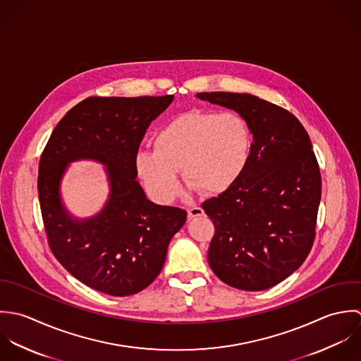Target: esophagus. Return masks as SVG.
I'll return each mask as SVG.
<instances>
[{
  "mask_svg": "<svg viewBox=\"0 0 361 361\" xmlns=\"http://www.w3.org/2000/svg\"><path fill=\"white\" fill-rule=\"evenodd\" d=\"M204 215V209L200 207H194L188 209V219H194V217L202 216Z\"/></svg>",
  "mask_w": 361,
  "mask_h": 361,
  "instance_id": "1",
  "label": "esophagus"
}]
</instances>
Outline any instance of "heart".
Segmentation results:
<instances>
[{
	"mask_svg": "<svg viewBox=\"0 0 361 361\" xmlns=\"http://www.w3.org/2000/svg\"><path fill=\"white\" fill-rule=\"evenodd\" d=\"M153 144L137 152L135 169L153 198L170 204L181 191L178 171L202 194L228 191L248 166L252 135L238 113L191 110L160 128Z\"/></svg>",
	"mask_w": 361,
	"mask_h": 361,
	"instance_id": "b5f03b06",
	"label": "heart"
}]
</instances>
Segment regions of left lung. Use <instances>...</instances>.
I'll return each mask as SVG.
<instances>
[{
  "label": "left lung",
  "mask_w": 361,
  "mask_h": 361,
  "mask_svg": "<svg viewBox=\"0 0 361 361\" xmlns=\"http://www.w3.org/2000/svg\"><path fill=\"white\" fill-rule=\"evenodd\" d=\"M197 97L237 111L252 134L240 180L202 204L215 224L209 265L231 288H272L301 267L315 238L321 173L312 144L291 113L257 96L204 92Z\"/></svg>",
  "instance_id": "left-lung-1"
}]
</instances>
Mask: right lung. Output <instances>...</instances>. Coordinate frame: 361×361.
Masks as SVG:
<instances>
[{"mask_svg": "<svg viewBox=\"0 0 361 361\" xmlns=\"http://www.w3.org/2000/svg\"><path fill=\"white\" fill-rule=\"evenodd\" d=\"M171 102V94L87 97L61 118L42 153L37 190L49 245L73 278L97 291L124 297L147 288L187 220L184 209L149 201L135 180L145 133ZM83 158L106 166L111 194L99 214L76 219L59 185L68 164Z\"/></svg>", "mask_w": 361, "mask_h": 361, "instance_id": "obj_1", "label": "right lung"}]
</instances>
